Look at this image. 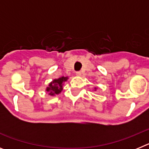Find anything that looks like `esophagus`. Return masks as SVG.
<instances>
[{"instance_id": "obj_1", "label": "esophagus", "mask_w": 149, "mask_h": 149, "mask_svg": "<svg viewBox=\"0 0 149 149\" xmlns=\"http://www.w3.org/2000/svg\"><path fill=\"white\" fill-rule=\"evenodd\" d=\"M76 75L77 76H81V72H76Z\"/></svg>"}]
</instances>
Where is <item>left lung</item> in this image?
<instances>
[{"mask_svg": "<svg viewBox=\"0 0 149 149\" xmlns=\"http://www.w3.org/2000/svg\"><path fill=\"white\" fill-rule=\"evenodd\" d=\"M94 89H95L94 90H95V91H96V90H97V89H98V87H97V86H95V87Z\"/></svg>", "mask_w": 149, "mask_h": 149, "instance_id": "obj_1", "label": "left lung"}]
</instances>
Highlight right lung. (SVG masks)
<instances>
[{
	"label": "right lung",
	"instance_id": "1",
	"mask_svg": "<svg viewBox=\"0 0 149 149\" xmlns=\"http://www.w3.org/2000/svg\"><path fill=\"white\" fill-rule=\"evenodd\" d=\"M68 77H60L57 79H54L49 83L48 86L46 87L45 91L48 92L50 96H55L56 95H59L62 91L63 87V85L64 83L68 81Z\"/></svg>",
	"mask_w": 149,
	"mask_h": 149
}]
</instances>
